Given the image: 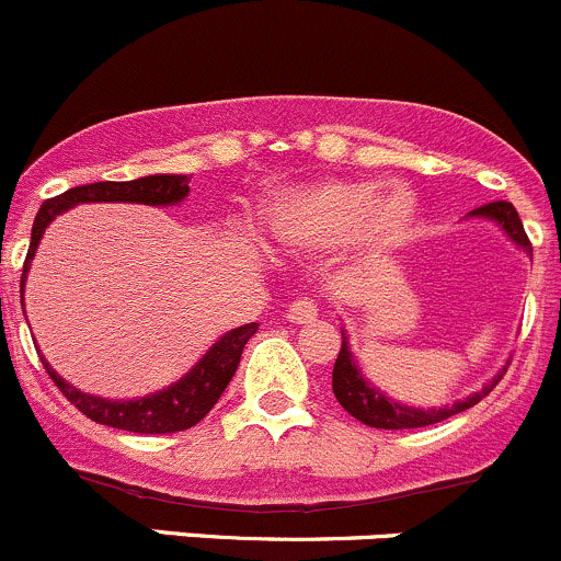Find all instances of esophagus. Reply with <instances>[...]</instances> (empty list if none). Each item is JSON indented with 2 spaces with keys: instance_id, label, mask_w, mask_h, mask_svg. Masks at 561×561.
Here are the masks:
<instances>
[{
  "instance_id": "1",
  "label": "esophagus",
  "mask_w": 561,
  "mask_h": 561,
  "mask_svg": "<svg viewBox=\"0 0 561 561\" xmlns=\"http://www.w3.org/2000/svg\"><path fill=\"white\" fill-rule=\"evenodd\" d=\"M316 316H319V305H316V299L313 297H299V299H294L291 305H288L286 319L291 323H310V321H316Z\"/></svg>"
}]
</instances>
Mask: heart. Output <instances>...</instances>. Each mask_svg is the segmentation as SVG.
<instances>
[{
	"instance_id": "heart-1",
	"label": "heart",
	"mask_w": 561,
	"mask_h": 561,
	"mask_svg": "<svg viewBox=\"0 0 561 561\" xmlns=\"http://www.w3.org/2000/svg\"><path fill=\"white\" fill-rule=\"evenodd\" d=\"M413 199L400 188L380 194L375 181H323L280 196L267 213L273 238L297 251L354 242L362 253H386L413 227Z\"/></svg>"
}]
</instances>
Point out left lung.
<instances>
[{
    "label": "left lung",
    "instance_id": "left-lung-1",
    "mask_svg": "<svg viewBox=\"0 0 561 561\" xmlns=\"http://www.w3.org/2000/svg\"><path fill=\"white\" fill-rule=\"evenodd\" d=\"M472 216H483V218H492V221L500 224L511 240L516 245H522L524 251L533 253V242H529L527 232H524V224L518 218L516 207L511 202L500 199V202H489V205H481L472 210ZM502 378V375H500ZM500 378H494L492 383L483 386L478 394L467 397L465 402H454L451 408H440V410H415V408H405L400 402L389 400L386 394H380L378 389L367 383L362 378L359 367H356L354 356H351L348 343L343 337V348H340L337 362H334L332 369V391L337 397V402L348 410L354 419H359L362 424L375 426V430H419V426H432V424H440V421L451 419V415L461 413V410L478 405L483 397H489V391H494V386L500 383Z\"/></svg>",
    "mask_w": 561,
    "mask_h": 561
}]
</instances>
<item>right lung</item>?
<instances>
[{
    "label": "right lung",
    "mask_w": 561,
    "mask_h": 561,
    "mask_svg": "<svg viewBox=\"0 0 561 561\" xmlns=\"http://www.w3.org/2000/svg\"><path fill=\"white\" fill-rule=\"evenodd\" d=\"M188 194V178L186 175H148L137 178V181H102V183H89V186H75L69 192L50 196L43 202L37 218H34L32 227V242H28L26 262H23V275H21V297H23V280H26L28 262H32L34 251H37V242L43 238L45 227L54 221L59 213H65L67 207L78 205V202H142V205H175L183 196ZM259 323H245V327L232 329L229 334H224L216 345L205 354V359L196 365L192 373L183 380H178L170 389L159 391V394L142 397V400H129V402H110L102 397H91L78 391L75 386H69L65 378L50 369L48 362L43 359L45 369H48L50 380L59 386L61 394L72 402L75 408L83 415H89L91 421L105 426H115V430L126 432H140V435H172V432L192 430L194 424H199L213 405L218 402V397L224 394V389L232 380L234 369L240 365L242 348H245L248 340L256 334Z\"/></svg>",
    "instance_id": "right-lung-1"
}]
</instances>
